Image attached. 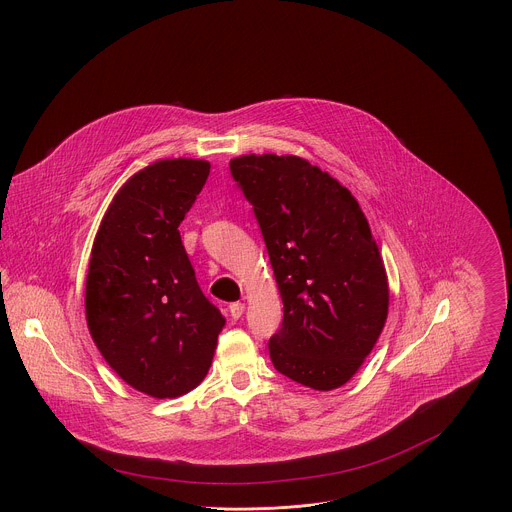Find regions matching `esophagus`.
Returning <instances> with one entry per match:
<instances>
[{
	"mask_svg": "<svg viewBox=\"0 0 512 512\" xmlns=\"http://www.w3.org/2000/svg\"><path fill=\"white\" fill-rule=\"evenodd\" d=\"M243 312H245V303H231V305H229L231 318H241Z\"/></svg>",
	"mask_w": 512,
	"mask_h": 512,
	"instance_id": "obj_1",
	"label": "esophagus"
}]
</instances>
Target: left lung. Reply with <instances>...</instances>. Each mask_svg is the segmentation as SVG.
Returning a JSON list of instances; mask_svg holds the SVG:
<instances>
[{"label": "left lung", "instance_id": "left-lung-1", "mask_svg": "<svg viewBox=\"0 0 512 512\" xmlns=\"http://www.w3.org/2000/svg\"><path fill=\"white\" fill-rule=\"evenodd\" d=\"M253 205L283 299L273 366L318 392L344 386L374 350L390 305L380 249L356 198L299 156L229 162Z\"/></svg>", "mask_w": 512, "mask_h": 512}]
</instances>
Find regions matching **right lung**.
Listing matches in <instances>:
<instances>
[{
  "mask_svg": "<svg viewBox=\"0 0 512 512\" xmlns=\"http://www.w3.org/2000/svg\"><path fill=\"white\" fill-rule=\"evenodd\" d=\"M209 168L205 160L174 158L136 172L108 205L91 251L89 332L128 386L158 400L202 384L225 326L178 231Z\"/></svg>",
  "mask_w": 512,
  "mask_h": 512,
  "instance_id": "obj_1",
  "label": "right lung"
}]
</instances>
